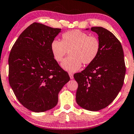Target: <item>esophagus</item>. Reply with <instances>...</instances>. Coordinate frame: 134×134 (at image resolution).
I'll use <instances>...</instances> for the list:
<instances>
[{
    "label": "esophagus",
    "mask_w": 134,
    "mask_h": 134,
    "mask_svg": "<svg viewBox=\"0 0 134 134\" xmlns=\"http://www.w3.org/2000/svg\"><path fill=\"white\" fill-rule=\"evenodd\" d=\"M69 76H70V79H73V78H74V75H73V74L72 73V72H69Z\"/></svg>",
    "instance_id": "1"
}]
</instances>
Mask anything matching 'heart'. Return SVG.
<instances>
[{"instance_id": "obj_1", "label": "heart", "mask_w": 134, "mask_h": 134, "mask_svg": "<svg viewBox=\"0 0 134 134\" xmlns=\"http://www.w3.org/2000/svg\"><path fill=\"white\" fill-rule=\"evenodd\" d=\"M62 41H52L51 50L57 62H62L69 50L71 55L62 62L63 68L69 71H76L82 63L88 65L96 59L100 51V42L94 36H89L79 30H72L62 35Z\"/></svg>"}]
</instances>
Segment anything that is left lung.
I'll list each match as a JSON object with an SVG mask.
<instances>
[{
	"mask_svg": "<svg viewBox=\"0 0 134 134\" xmlns=\"http://www.w3.org/2000/svg\"><path fill=\"white\" fill-rule=\"evenodd\" d=\"M98 35L100 51L96 59L74 77L78 84L76 101L81 107L99 111L109 105L124 85L126 72L122 46L111 32L92 27Z\"/></svg>",
	"mask_w": 134,
	"mask_h": 134,
	"instance_id": "1",
	"label": "left lung"
}]
</instances>
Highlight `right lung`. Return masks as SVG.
Wrapping results in <instances>:
<instances>
[{
  "instance_id": "1",
  "label": "right lung",
  "mask_w": 134,
  "mask_h": 134,
  "mask_svg": "<svg viewBox=\"0 0 134 134\" xmlns=\"http://www.w3.org/2000/svg\"><path fill=\"white\" fill-rule=\"evenodd\" d=\"M61 29L33 23L14 43L9 57V82L23 106L34 112L54 108L70 80L55 60L52 41Z\"/></svg>"
}]
</instances>
